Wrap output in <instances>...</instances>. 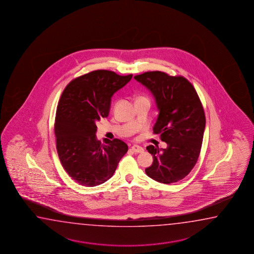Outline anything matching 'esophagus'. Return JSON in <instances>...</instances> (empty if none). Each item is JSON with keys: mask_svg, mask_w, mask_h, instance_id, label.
<instances>
[{"mask_svg": "<svg viewBox=\"0 0 254 254\" xmlns=\"http://www.w3.org/2000/svg\"><path fill=\"white\" fill-rule=\"evenodd\" d=\"M130 149L135 153H142L144 151V149L142 147L139 146V145H133V146H131Z\"/></svg>", "mask_w": 254, "mask_h": 254, "instance_id": "esophagus-1", "label": "esophagus"}]
</instances>
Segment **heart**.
<instances>
[{
	"instance_id": "1",
	"label": "heart",
	"mask_w": 254,
	"mask_h": 254,
	"mask_svg": "<svg viewBox=\"0 0 254 254\" xmlns=\"http://www.w3.org/2000/svg\"><path fill=\"white\" fill-rule=\"evenodd\" d=\"M143 98H144V99H147V98H145V97H143V96H140V97H139L138 99H143Z\"/></svg>"
}]
</instances>
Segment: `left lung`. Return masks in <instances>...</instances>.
<instances>
[{"label": "left lung", "instance_id": "left-lung-1", "mask_svg": "<svg viewBox=\"0 0 254 254\" xmlns=\"http://www.w3.org/2000/svg\"><path fill=\"white\" fill-rule=\"evenodd\" d=\"M134 78L154 96L159 115L153 132L168 144L166 149L147 147L153 162L145 172L159 183L178 182L198 159L205 127L203 105L194 86L183 76L150 71Z\"/></svg>", "mask_w": 254, "mask_h": 254}]
</instances>
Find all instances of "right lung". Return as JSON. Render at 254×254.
<instances>
[{
	"instance_id": "1",
	"label": "right lung",
	"mask_w": 254,
	"mask_h": 254,
	"mask_svg": "<svg viewBox=\"0 0 254 254\" xmlns=\"http://www.w3.org/2000/svg\"><path fill=\"white\" fill-rule=\"evenodd\" d=\"M132 75L95 70L72 80L60 97L55 120L57 151L63 168L85 187H95L113 177L128 151L123 140L96 139V123L109 115L112 96Z\"/></svg>"
}]
</instances>
